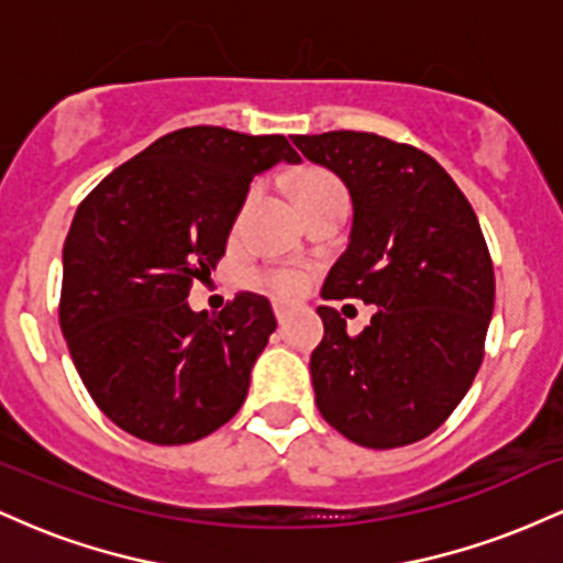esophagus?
Returning a JSON list of instances; mask_svg holds the SVG:
<instances>
[{
  "label": "esophagus",
  "instance_id": "34e87169",
  "mask_svg": "<svg viewBox=\"0 0 563 563\" xmlns=\"http://www.w3.org/2000/svg\"><path fill=\"white\" fill-rule=\"evenodd\" d=\"M288 312H290V307H288L286 301H275V318H277V322H286Z\"/></svg>",
  "mask_w": 563,
  "mask_h": 563
}]
</instances>
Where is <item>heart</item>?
I'll return each mask as SVG.
<instances>
[{
	"instance_id": "1",
	"label": "heart",
	"mask_w": 563,
	"mask_h": 563,
	"mask_svg": "<svg viewBox=\"0 0 563 563\" xmlns=\"http://www.w3.org/2000/svg\"><path fill=\"white\" fill-rule=\"evenodd\" d=\"M333 187H341L339 179H335L333 174H328V172H303L301 177L296 179L294 192H296V198H299V203H301V200L320 196V192L333 190ZM269 286H273L277 294H286V296L299 294V290L303 288V273H301V269H294V267L280 269V273L269 275Z\"/></svg>"
}]
</instances>
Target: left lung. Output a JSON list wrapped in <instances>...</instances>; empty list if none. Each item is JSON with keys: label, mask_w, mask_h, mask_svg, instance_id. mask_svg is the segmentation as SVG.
<instances>
[{"label": "left lung", "mask_w": 563, "mask_h": 563, "mask_svg": "<svg viewBox=\"0 0 563 563\" xmlns=\"http://www.w3.org/2000/svg\"><path fill=\"white\" fill-rule=\"evenodd\" d=\"M352 198L344 254L322 299L376 303L346 333L333 307L309 357L322 418L352 442L391 450L429 437L466 397L484 357L495 275L479 219L434 158L371 132L294 134Z\"/></svg>", "instance_id": "obj_1"}]
</instances>
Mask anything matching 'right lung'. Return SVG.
<instances>
[{"label":"right lung","instance_id":"obj_1","mask_svg":"<svg viewBox=\"0 0 563 563\" xmlns=\"http://www.w3.org/2000/svg\"><path fill=\"white\" fill-rule=\"evenodd\" d=\"M280 161H301L283 134L177 129L76 209L60 328L97 407L132 437L198 442L241 410L273 307L241 294L219 314L192 312L187 294L222 260L251 179Z\"/></svg>","mask_w":563,"mask_h":563}]
</instances>
